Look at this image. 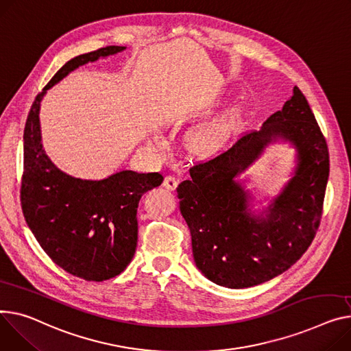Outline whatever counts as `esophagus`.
Wrapping results in <instances>:
<instances>
[{"label": "esophagus", "instance_id": "obj_1", "mask_svg": "<svg viewBox=\"0 0 351 351\" xmlns=\"http://www.w3.org/2000/svg\"><path fill=\"white\" fill-rule=\"evenodd\" d=\"M178 184H179V180L172 175H168L165 176V179H163V186H165L168 191H175L178 188Z\"/></svg>", "mask_w": 351, "mask_h": 351}]
</instances>
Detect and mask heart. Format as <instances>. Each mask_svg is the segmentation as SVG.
Segmentation results:
<instances>
[{"label": "heart", "instance_id": "b5f03b06", "mask_svg": "<svg viewBox=\"0 0 351 351\" xmlns=\"http://www.w3.org/2000/svg\"><path fill=\"white\" fill-rule=\"evenodd\" d=\"M202 144H203V143H202Z\"/></svg>", "mask_w": 351, "mask_h": 351}]
</instances>
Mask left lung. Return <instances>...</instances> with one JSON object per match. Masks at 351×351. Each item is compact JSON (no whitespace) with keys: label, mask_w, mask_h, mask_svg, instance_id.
<instances>
[{"label":"left lung","mask_w":351,"mask_h":351,"mask_svg":"<svg viewBox=\"0 0 351 351\" xmlns=\"http://www.w3.org/2000/svg\"><path fill=\"white\" fill-rule=\"evenodd\" d=\"M275 142L295 149V167L280 193L254 209L247 180L239 176ZM328 179V144L295 86L282 110L261 130L244 132L226 151L197 163L191 179L178 186L199 271L220 287L243 289L289 269L315 239Z\"/></svg>","instance_id":"left-lung-1"}]
</instances>
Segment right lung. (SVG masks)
I'll use <instances>...</instances> for the list:
<instances>
[{"instance_id":"1","label":"right lung","mask_w":351,"mask_h":351,"mask_svg":"<svg viewBox=\"0 0 351 351\" xmlns=\"http://www.w3.org/2000/svg\"><path fill=\"white\" fill-rule=\"evenodd\" d=\"M124 49L106 46L64 63L36 96L23 130V216L53 263L86 281H106L131 263L138 240V203L163 176L120 171L90 180L67 175L45 152L39 110L46 91L73 70Z\"/></svg>"}]
</instances>
